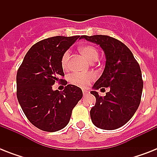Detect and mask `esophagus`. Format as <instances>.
<instances>
[{
	"label": "esophagus",
	"instance_id": "obj_1",
	"mask_svg": "<svg viewBox=\"0 0 157 157\" xmlns=\"http://www.w3.org/2000/svg\"><path fill=\"white\" fill-rule=\"evenodd\" d=\"M82 92H83L84 95H86V94H87L89 93V91L86 90H82Z\"/></svg>",
	"mask_w": 157,
	"mask_h": 157
}]
</instances>
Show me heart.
Returning <instances> with one entry per match:
<instances>
[{"label":"heart","instance_id":"1","mask_svg":"<svg viewBox=\"0 0 157 157\" xmlns=\"http://www.w3.org/2000/svg\"><path fill=\"white\" fill-rule=\"evenodd\" d=\"M80 51L86 59L90 61H96L98 58V51L93 45H83L80 48ZM70 54L68 51L64 52L61 58V65L63 69L67 68L68 67V60ZM96 78L95 74L94 72H87V73H81V72H74L71 74L68 77L69 82L74 86L80 87H86L90 82L94 81Z\"/></svg>","mask_w":157,"mask_h":157}]
</instances>
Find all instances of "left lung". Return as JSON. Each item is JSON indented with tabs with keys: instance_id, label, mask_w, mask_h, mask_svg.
<instances>
[{
	"instance_id": "left-lung-1",
	"label": "left lung",
	"mask_w": 157,
	"mask_h": 157,
	"mask_svg": "<svg viewBox=\"0 0 157 157\" xmlns=\"http://www.w3.org/2000/svg\"><path fill=\"white\" fill-rule=\"evenodd\" d=\"M81 38L99 45L106 57L103 74L90 92L96 98L91 121L102 129H118L131 119L140 104L144 81L139 64L129 48L115 38L104 35ZM104 87L109 91L102 97L96 90Z\"/></svg>"
}]
</instances>
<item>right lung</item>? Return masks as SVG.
Segmentation results:
<instances>
[{"instance_id":"1","label":"right lung","mask_w":157,"mask_h":157,"mask_svg":"<svg viewBox=\"0 0 157 157\" xmlns=\"http://www.w3.org/2000/svg\"><path fill=\"white\" fill-rule=\"evenodd\" d=\"M80 36L47 38L33 45L17 72V98L28 121L43 131L55 132L68 124L71 111L81 100V88L67 85L53 90L55 82L67 85L61 58Z\"/></svg>"}]
</instances>
